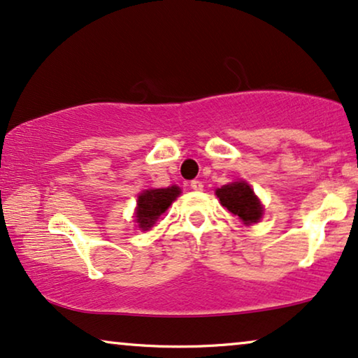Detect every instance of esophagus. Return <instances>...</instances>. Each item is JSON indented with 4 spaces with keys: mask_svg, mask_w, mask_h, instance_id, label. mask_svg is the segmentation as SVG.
<instances>
[{
    "mask_svg": "<svg viewBox=\"0 0 358 358\" xmlns=\"http://www.w3.org/2000/svg\"><path fill=\"white\" fill-rule=\"evenodd\" d=\"M189 187H192V189H194V192H201V189L204 188L203 182H199V180H193L192 183H189Z\"/></svg>",
    "mask_w": 358,
    "mask_h": 358,
    "instance_id": "obj_1",
    "label": "esophagus"
}]
</instances>
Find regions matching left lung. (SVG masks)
<instances>
[{"label": "left lung", "instance_id": "1", "mask_svg": "<svg viewBox=\"0 0 358 358\" xmlns=\"http://www.w3.org/2000/svg\"><path fill=\"white\" fill-rule=\"evenodd\" d=\"M216 194L222 206L239 216L244 224H254L262 217L260 201L247 183L236 182L224 185L222 188L216 189Z\"/></svg>", "mask_w": 358, "mask_h": 358}]
</instances>
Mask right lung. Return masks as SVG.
<instances>
[{"mask_svg": "<svg viewBox=\"0 0 358 358\" xmlns=\"http://www.w3.org/2000/svg\"><path fill=\"white\" fill-rule=\"evenodd\" d=\"M180 194L178 187L162 188V189H147V192L139 194L137 199V222L139 227L149 229L152 224H155L157 219L162 213L166 211L171 201Z\"/></svg>", "mask_w": 358, "mask_h": 358, "instance_id": "right-lung-1", "label": "right lung"}]
</instances>
